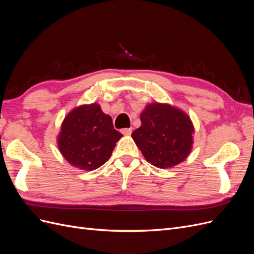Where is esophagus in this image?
<instances>
[{
	"label": "esophagus",
	"instance_id": "esophagus-1",
	"mask_svg": "<svg viewBox=\"0 0 254 254\" xmlns=\"http://www.w3.org/2000/svg\"><path fill=\"white\" fill-rule=\"evenodd\" d=\"M121 132H122L123 134H125V135H129V134H131L132 129H131V128H124V129H122Z\"/></svg>",
	"mask_w": 254,
	"mask_h": 254
}]
</instances>
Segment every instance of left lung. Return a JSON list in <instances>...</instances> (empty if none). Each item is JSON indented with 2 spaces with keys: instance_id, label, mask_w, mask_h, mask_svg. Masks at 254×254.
I'll return each instance as SVG.
<instances>
[{
  "instance_id": "left-lung-1",
  "label": "left lung",
  "mask_w": 254,
  "mask_h": 254,
  "mask_svg": "<svg viewBox=\"0 0 254 254\" xmlns=\"http://www.w3.org/2000/svg\"><path fill=\"white\" fill-rule=\"evenodd\" d=\"M142 125L131 136L147 162L171 168L188 158L194 126L187 113L168 104L153 103L141 113Z\"/></svg>"
}]
</instances>
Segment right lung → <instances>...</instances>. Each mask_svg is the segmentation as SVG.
I'll use <instances>...</instances> for the list:
<instances>
[{
  "mask_svg": "<svg viewBox=\"0 0 254 254\" xmlns=\"http://www.w3.org/2000/svg\"><path fill=\"white\" fill-rule=\"evenodd\" d=\"M122 136L101 106L82 105L64 118L58 135V148L72 166L93 171L109 160Z\"/></svg>",
  "mask_w": 254,
  "mask_h": 254,
  "instance_id": "right-lung-1",
  "label": "right lung"
}]
</instances>
